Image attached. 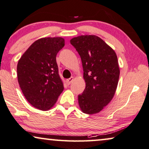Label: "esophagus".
I'll return each mask as SVG.
<instances>
[{
  "label": "esophagus",
  "instance_id": "esophagus-1",
  "mask_svg": "<svg viewBox=\"0 0 149 149\" xmlns=\"http://www.w3.org/2000/svg\"><path fill=\"white\" fill-rule=\"evenodd\" d=\"M73 80V77H71L70 78L67 79V81H66V82H67V85H69V84H71V82H72Z\"/></svg>",
  "mask_w": 149,
  "mask_h": 149
}]
</instances>
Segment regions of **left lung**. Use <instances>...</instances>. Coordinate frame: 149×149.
<instances>
[{
	"label": "left lung",
	"instance_id": "8db88e82",
	"mask_svg": "<svg viewBox=\"0 0 149 149\" xmlns=\"http://www.w3.org/2000/svg\"><path fill=\"white\" fill-rule=\"evenodd\" d=\"M80 55L86 87L78 95L81 110L88 114L100 112L114 97L120 70L116 53L95 35H82L70 41Z\"/></svg>",
	"mask_w": 149,
	"mask_h": 149
}]
</instances>
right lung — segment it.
I'll return each instance as SVG.
<instances>
[{"instance_id":"add662e5","label":"right lung","mask_w":149,"mask_h":149,"mask_svg":"<svg viewBox=\"0 0 149 149\" xmlns=\"http://www.w3.org/2000/svg\"><path fill=\"white\" fill-rule=\"evenodd\" d=\"M65 46L61 37L38 39L18 61L17 80L29 104L41 110L54 106L64 86L58 73L57 53Z\"/></svg>"}]
</instances>
